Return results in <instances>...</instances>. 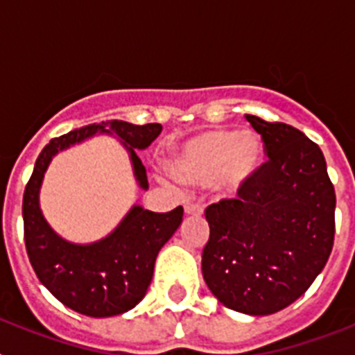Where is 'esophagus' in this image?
I'll use <instances>...</instances> for the list:
<instances>
[{
    "mask_svg": "<svg viewBox=\"0 0 355 355\" xmlns=\"http://www.w3.org/2000/svg\"><path fill=\"white\" fill-rule=\"evenodd\" d=\"M202 211H205V208L200 205H197V202H187V205H184V213H187V215H202Z\"/></svg>",
    "mask_w": 355,
    "mask_h": 355,
    "instance_id": "obj_1",
    "label": "esophagus"
}]
</instances>
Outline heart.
Returning a JSON list of instances; mask_svg holds the SVG:
<instances>
[{
  "label": "heart",
  "instance_id": "obj_1",
  "mask_svg": "<svg viewBox=\"0 0 355 355\" xmlns=\"http://www.w3.org/2000/svg\"><path fill=\"white\" fill-rule=\"evenodd\" d=\"M263 155V140L254 131L209 130L172 147L168 168L181 183L211 181L222 196L234 197L256 180Z\"/></svg>",
  "mask_w": 355,
  "mask_h": 355
}]
</instances>
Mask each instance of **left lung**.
Segmentation results:
<instances>
[{
    "mask_svg": "<svg viewBox=\"0 0 355 355\" xmlns=\"http://www.w3.org/2000/svg\"><path fill=\"white\" fill-rule=\"evenodd\" d=\"M268 162L238 199L206 208L202 277L218 302L252 316L277 313L324 270L336 193L320 147L283 122L245 115Z\"/></svg>",
    "mask_w": 355,
    "mask_h": 355,
    "instance_id": "left-lung-1",
    "label": "left lung"
}]
</instances>
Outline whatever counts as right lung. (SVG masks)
I'll use <instances>...</instances> for the list:
<instances>
[{"label": "right lung", "mask_w": 355, "mask_h": 355, "mask_svg": "<svg viewBox=\"0 0 355 355\" xmlns=\"http://www.w3.org/2000/svg\"><path fill=\"white\" fill-rule=\"evenodd\" d=\"M159 133L162 124L137 126L114 119L53 139L37 158L23 197L28 258L40 283L76 313L106 318L133 309L146 297L156 256L183 222V208L155 213L135 205L108 236L92 243H72L56 234L44 218L39 200L44 174L58 153L96 135H110L126 147L135 180L147 190L146 167L137 150L149 147Z\"/></svg>", "instance_id": "obj_1"}]
</instances>
